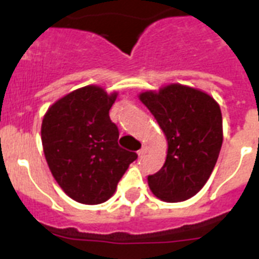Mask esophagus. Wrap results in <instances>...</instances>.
<instances>
[{
    "instance_id": "esophagus-1",
    "label": "esophagus",
    "mask_w": 259,
    "mask_h": 259,
    "mask_svg": "<svg viewBox=\"0 0 259 259\" xmlns=\"http://www.w3.org/2000/svg\"><path fill=\"white\" fill-rule=\"evenodd\" d=\"M137 153H139V155H140V157H143V155L146 153V148H145V146H143V148H141V149L139 150V152H137Z\"/></svg>"
}]
</instances>
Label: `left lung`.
I'll list each match as a JSON object with an SVG mask.
<instances>
[{
	"mask_svg": "<svg viewBox=\"0 0 259 259\" xmlns=\"http://www.w3.org/2000/svg\"><path fill=\"white\" fill-rule=\"evenodd\" d=\"M140 100L166 135V162L148 184L158 198L178 202L193 197L209 180L223 143L221 107L191 87L171 84Z\"/></svg>",
	"mask_w": 259,
	"mask_h": 259,
	"instance_id": "8db88e82",
	"label": "left lung"
}]
</instances>
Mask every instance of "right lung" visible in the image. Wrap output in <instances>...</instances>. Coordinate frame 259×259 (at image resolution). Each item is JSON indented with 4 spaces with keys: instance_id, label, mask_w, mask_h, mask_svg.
Wrapping results in <instances>:
<instances>
[{
    "instance_id": "right-lung-1",
    "label": "right lung",
    "mask_w": 259,
    "mask_h": 259,
    "mask_svg": "<svg viewBox=\"0 0 259 259\" xmlns=\"http://www.w3.org/2000/svg\"><path fill=\"white\" fill-rule=\"evenodd\" d=\"M115 98V92L84 87L53 104L42 119L48 166L65 193L80 203L109 200L137 158L118 145V127L109 115Z\"/></svg>"
}]
</instances>
